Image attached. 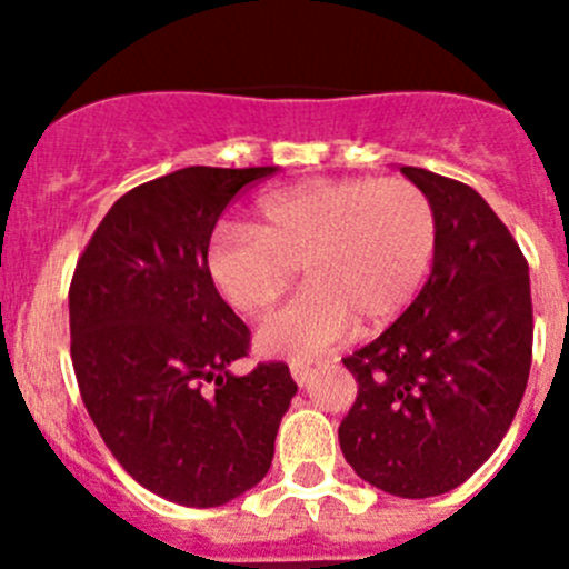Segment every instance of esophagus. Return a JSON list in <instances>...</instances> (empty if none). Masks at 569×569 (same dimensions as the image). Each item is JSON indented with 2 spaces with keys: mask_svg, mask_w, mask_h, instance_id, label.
<instances>
[{
  "mask_svg": "<svg viewBox=\"0 0 569 569\" xmlns=\"http://www.w3.org/2000/svg\"><path fill=\"white\" fill-rule=\"evenodd\" d=\"M311 375H313V369L308 363H300V360H295V363H291V377H295V382L300 388L311 380Z\"/></svg>",
  "mask_w": 569,
  "mask_h": 569,
  "instance_id": "1",
  "label": "esophagus"
}]
</instances>
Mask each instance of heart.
Wrapping results in <instances>:
<instances>
[{
	"mask_svg": "<svg viewBox=\"0 0 569 569\" xmlns=\"http://www.w3.org/2000/svg\"><path fill=\"white\" fill-rule=\"evenodd\" d=\"M438 250V217L405 178H338L267 194L256 222H226L206 248V274L242 317H261L295 280L308 283L258 330L269 358L311 360L352 321L380 327L421 291Z\"/></svg>",
	"mask_w": 569,
	"mask_h": 569,
	"instance_id": "b5f03b06",
	"label": "heart"
}]
</instances>
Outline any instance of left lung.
<instances>
[{
    "label": "left lung",
    "mask_w": 569,
    "mask_h": 569,
    "mask_svg": "<svg viewBox=\"0 0 569 569\" xmlns=\"http://www.w3.org/2000/svg\"><path fill=\"white\" fill-rule=\"evenodd\" d=\"M432 200L438 250L405 313L343 358L358 399L338 427L343 460L371 487L429 498L498 449L531 369L529 263L476 189L401 168Z\"/></svg>",
    "instance_id": "8db88e82"
}]
</instances>
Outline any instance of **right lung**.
Here are the masks:
<instances>
[{
	"mask_svg": "<svg viewBox=\"0 0 569 569\" xmlns=\"http://www.w3.org/2000/svg\"><path fill=\"white\" fill-rule=\"evenodd\" d=\"M274 168H183L114 200L68 291L79 393L126 473L181 507H222L267 476L297 393L286 363L228 366L250 332L206 274L233 194Z\"/></svg>",
	"mask_w": 569,
	"mask_h": 569,
	"instance_id": "1",
	"label": "right lung"
}]
</instances>
